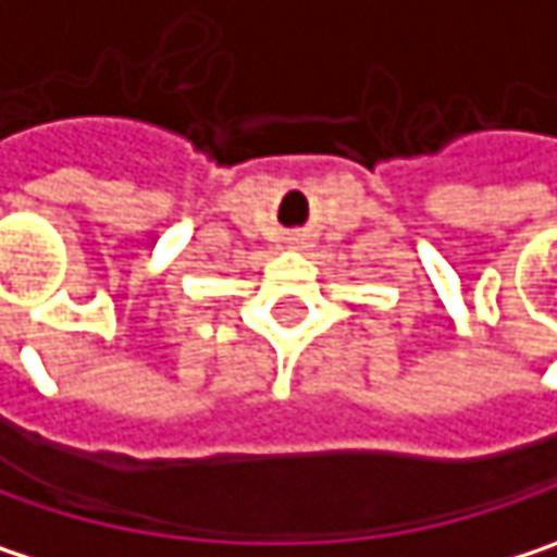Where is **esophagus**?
Here are the masks:
<instances>
[{"mask_svg":"<svg viewBox=\"0 0 557 557\" xmlns=\"http://www.w3.org/2000/svg\"><path fill=\"white\" fill-rule=\"evenodd\" d=\"M293 242H299V238H293Z\"/></svg>","mask_w":557,"mask_h":557,"instance_id":"obj_1","label":"esophagus"}]
</instances>
